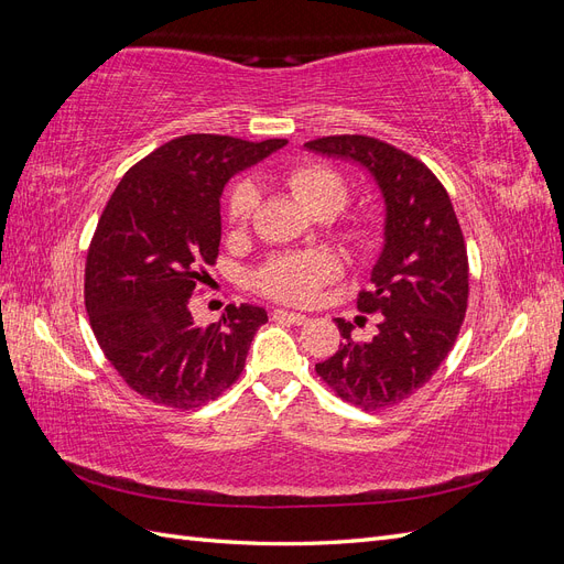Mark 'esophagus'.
<instances>
[{
  "label": "esophagus",
  "mask_w": 564,
  "mask_h": 564,
  "mask_svg": "<svg viewBox=\"0 0 564 564\" xmlns=\"http://www.w3.org/2000/svg\"><path fill=\"white\" fill-rule=\"evenodd\" d=\"M272 319H280V322L296 324V327H301V324L308 322V317H305V315H301V313H289V311H284V308L272 311Z\"/></svg>",
  "instance_id": "esophagus-1"
}]
</instances>
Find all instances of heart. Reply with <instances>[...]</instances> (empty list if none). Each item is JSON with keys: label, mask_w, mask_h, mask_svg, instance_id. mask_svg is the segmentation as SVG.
<instances>
[{"label": "heart", "mask_w": 564, "mask_h": 564, "mask_svg": "<svg viewBox=\"0 0 564 564\" xmlns=\"http://www.w3.org/2000/svg\"><path fill=\"white\" fill-rule=\"evenodd\" d=\"M286 185L299 197L305 209L311 214L319 209H329L336 214L348 199V185L344 176L336 174L334 169L322 164H301L284 176ZM259 193L249 181L232 185L228 193L226 212L230 224H245L251 216ZM352 240H360L362 230H350ZM338 272V263L324 251L311 253H280L270 259L259 272H256V286L270 299L284 303H313L324 284H329Z\"/></svg>", "instance_id": "heart-1"}]
</instances>
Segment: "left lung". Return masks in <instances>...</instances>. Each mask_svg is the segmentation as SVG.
<instances>
[{
  "label": "left lung",
  "instance_id": "1",
  "mask_svg": "<svg viewBox=\"0 0 564 564\" xmlns=\"http://www.w3.org/2000/svg\"><path fill=\"white\" fill-rule=\"evenodd\" d=\"M319 155L352 160L377 181L386 202V242L357 308L379 317L371 340L344 344L317 362V377L365 412L400 404L429 383L454 348L468 308V253L445 185L421 160L371 135H324L305 143Z\"/></svg>",
  "mask_w": 564,
  "mask_h": 564
}]
</instances>
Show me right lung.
<instances>
[{
    "instance_id": "obj_1",
    "label": "right lung",
    "mask_w": 564,
    "mask_h": 564,
    "mask_svg": "<svg viewBox=\"0 0 564 564\" xmlns=\"http://www.w3.org/2000/svg\"><path fill=\"white\" fill-rule=\"evenodd\" d=\"M284 145L178 135L133 164L110 195L87 251L84 305L108 362L145 400L187 412L240 379L268 313L230 303L202 329L191 296L216 263L224 185Z\"/></svg>"
}]
</instances>
